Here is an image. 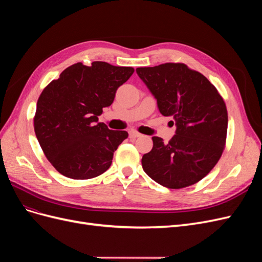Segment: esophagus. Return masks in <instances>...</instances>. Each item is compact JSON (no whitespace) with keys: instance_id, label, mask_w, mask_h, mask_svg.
Returning <instances> with one entry per match:
<instances>
[{"instance_id":"34e87169","label":"esophagus","mask_w":262,"mask_h":262,"mask_svg":"<svg viewBox=\"0 0 262 262\" xmlns=\"http://www.w3.org/2000/svg\"><path fill=\"white\" fill-rule=\"evenodd\" d=\"M129 137H130V139H137V138L141 137V134L139 132H137V131L132 130V131L129 132Z\"/></svg>"}]
</instances>
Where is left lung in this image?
<instances>
[{
	"mask_svg": "<svg viewBox=\"0 0 262 262\" xmlns=\"http://www.w3.org/2000/svg\"><path fill=\"white\" fill-rule=\"evenodd\" d=\"M137 73L160 113L176 124L167 144L152 138L153 148L142 157L143 170L169 189L194 185L212 170L225 147L228 118L223 98L207 77L184 63L138 68Z\"/></svg>",
	"mask_w": 262,
	"mask_h": 262,
	"instance_id": "8db88e82",
	"label": "left lung"
}]
</instances>
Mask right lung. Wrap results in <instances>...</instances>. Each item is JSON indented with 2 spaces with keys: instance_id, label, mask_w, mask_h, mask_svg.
Wrapping results in <instances>:
<instances>
[{
  "instance_id": "obj_1",
  "label": "right lung",
  "mask_w": 262,
  "mask_h": 262,
  "mask_svg": "<svg viewBox=\"0 0 262 262\" xmlns=\"http://www.w3.org/2000/svg\"><path fill=\"white\" fill-rule=\"evenodd\" d=\"M134 69L95 61L67 68L42 91L34 128L46 157L63 176L91 179L105 172L126 131L109 130L98 122L102 108L113 104L119 86Z\"/></svg>"
}]
</instances>
